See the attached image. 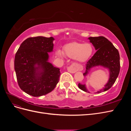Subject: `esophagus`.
Segmentation results:
<instances>
[{
	"label": "esophagus",
	"mask_w": 131,
	"mask_h": 131,
	"mask_svg": "<svg viewBox=\"0 0 131 131\" xmlns=\"http://www.w3.org/2000/svg\"><path fill=\"white\" fill-rule=\"evenodd\" d=\"M67 70L70 73H75L77 71L80 70V68L78 66L75 64H72L67 68Z\"/></svg>",
	"instance_id": "34e87169"
}]
</instances>
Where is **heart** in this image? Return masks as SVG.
I'll return each mask as SVG.
<instances>
[{"label": "heart", "instance_id": "1", "mask_svg": "<svg viewBox=\"0 0 131 131\" xmlns=\"http://www.w3.org/2000/svg\"><path fill=\"white\" fill-rule=\"evenodd\" d=\"M93 52V47L90 43H79L73 42L66 44L63 47V53L58 50L57 54L62 57L63 53L70 58L74 57L78 62H84L91 57Z\"/></svg>", "mask_w": 131, "mask_h": 131}]
</instances>
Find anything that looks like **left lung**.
I'll return each instance as SVG.
<instances>
[{
	"label": "left lung",
	"mask_w": 131,
	"mask_h": 131,
	"mask_svg": "<svg viewBox=\"0 0 131 131\" xmlns=\"http://www.w3.org/2000/svg\"><path fill=\"white\" fill-rule=\"evenodd\" d=\"M89 39L97 51L86 63L85 72L83 73L84 76L88 75L91 68L98 66L108 68L110 72L109 80L104 89L97 92L101 93L108 90L115 82L120 70V54L113 43L104 37H90ZM78 87L81 90L89 93L85 85L79 83Z\"/></svg>",
	"instance_id": "obj_1"
}]
</instances>
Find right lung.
<instances>
[{
  "label": "right lung",
  "instance_id": "right-lung-1",
  "mask_svg": "<svg viewBox=\"0 0 131 131\" xmlns=\"http://www.w3.org/2000/svg\"><path fill=\"white\" fill-rule=\"evenodd\" d=\"M53 37L27 38L15 54L14 66L18 84L26 93L40 97L51 92L59 81L60 69L48 62L53 51Z\"/></svg>",
  "mask_w": 131,
  "mask_h": 131
}]
</instances>
